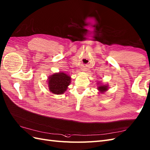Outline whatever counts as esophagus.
Listing matches in <instances>:
<instances>
[{"instance_id":"1","label":"esophagus","mask_w":150,"mask_h":150,"mask_svg":"<svg viewBox=\"0 0 150 150\" xmlns=\"http://www.w3.org/2000/svg\"><path fill=\"white\" fill-rule=\"evenodd\" d=\"M86 68H85V67H82V68H81V71H83V72L86 71Z\"/></svg>"}]
</instances>
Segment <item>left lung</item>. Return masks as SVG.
<instances>
[{"label": "left lung", "instance_id": "1", "mask_svg": "<svg viewBox=\"0 0 150 150\" xmlns=\"http://www.w3.org/2000/svg\"><path fill=\"white\" fill-rule=\"evenodd\" d=\"M97 90H98V92L100 93H105L106 91L108 90L109 89V85L108 84H103L100 82H98L97 83Z\"/></svg>", "mask_w": 150, "mask_h": 150}]
</instances>
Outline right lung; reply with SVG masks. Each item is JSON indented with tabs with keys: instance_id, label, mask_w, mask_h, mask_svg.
Here are the masks:
<instances>
[{
	"instance_id": "add662e5",
	"label": "right lung",
	"mask_w": 150,
	"mask_h": 150,
	"mask_svg": "<svg viewBox=\"0 0 150 150\" xmlns=\"http://www.w3.org/2000/svg\"><path fill=\"white\" fill-rule=\"evenodd\" d=\"M49 90L53 94L61 95L64 93L71 82L70 76L64 72L54 73L47 78Z\"/></svg>"
}]
</instances>
